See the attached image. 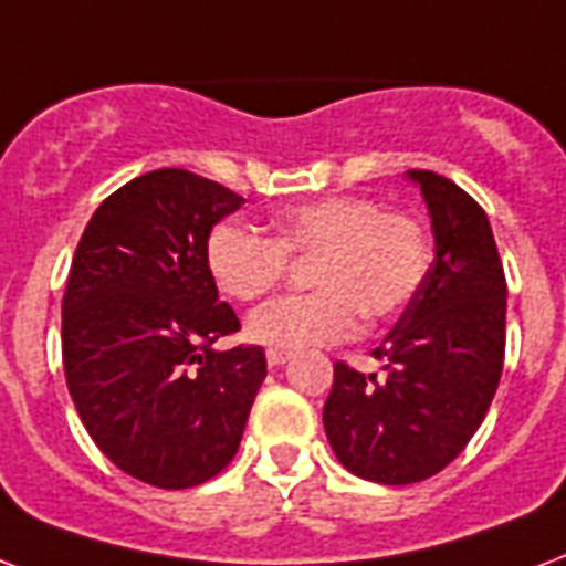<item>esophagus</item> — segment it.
I'll list each match as a JSON object with an SVG mask.
<instances>
[{
    "instance_id": "obj_1",
    "label": "esophagus",
    "mask_w": 566,
    "mask_h": 566,
    "mask_svg": "<svg viewBox=\"0 0 566 566\" xmlns=\"http://www.w3.org/2000/svg\"><path fill=\"white\" fill-rule=\"evenodd\" d=\"M291 356L293 353L287 350H266V361H270V365H284V361H291Z\"/></svg>"
}]
</instances>
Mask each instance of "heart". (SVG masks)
<instances>
[{"label": "heart", "mask_w": 566, "mask_h": 566, "mask_svg": "<svg viewBox=\"0 0 566 566\" xmlns=\"http://www.w3.org/2000/svg\"><path fill=\"white\" fill-rule=\"evenodd\" d=\"M275 237L219 222L207 237V270L231 300L252 302L287 273V254H314L305 296H282L249 317L245 335L270 350H308L350 338L359 314L391 321L427 275V234L407 213L359 196H326L279 210Z\"/></svg>", "instance_id": "obj_1"}]
</instances>
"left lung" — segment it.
Instances as JSON below:
<instances>
[{
  "instance_id": "obj_1",
  "label": "left lung",
  "mask_w": 566,
  "mask_h": 566,
  "mask_svg": "<svg viewBox=\"0 0 566 566\" xmlns=\"http://www.w3.org/2000/svg\"><path fill=\"white\" fill-rule=\"evenodd\" d=\"M421 189L433 264L374 356L382 374L335 365L323 407L344 469L374 484H416L454 460L493 403L504 365L507 284L493 228L472 196L437 171L403 175Z\"/></svg>"
}]
</instances>
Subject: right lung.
Returning <instances> with one entry per match:
<instances>
[{"label":"right lung","instance_id":"obj_1","mask_svg":"<svg viewBox=\"0 0 566 566\" xmlns=\"http://www.w3.org/2000/svg\"><path fill=\"white\" fill-rule=\"evenodd\" d=\"M243 198L184 168L112 192L85 226L62 300L67 391L120 472L159 490L234 460L266 377L261 347L216 350L240 329L207 270V237Z\"/></svg>","mask_w":566,"mask_h":566}]
</instances>
